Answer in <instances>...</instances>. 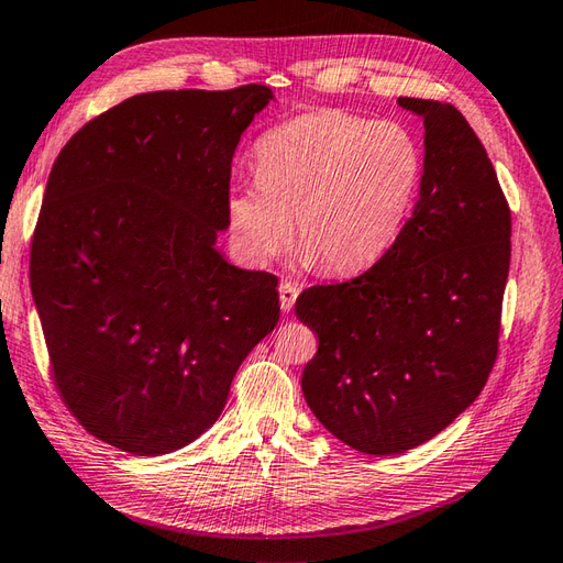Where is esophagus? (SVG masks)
Returning a JSON list of instances; mask_svg holds the SVG:
<instances>
[{
  "label": "esophagus",
  "instance_id": "esophagus-1",
  "mask_svg": "<svg viewBox=\"0 0 563 563\" xmlns=\"http://www.w3.org/2000/svg\"><path fill=\"white\" fill-rule=\"evenodd\" d=\"M278 292H280V309L283 311H292L295 299L299 295V287L295 283H290V280H285V283H280Z\"/></svg>",
  "mask_w": 563,
  "mask_h": 563
}]
</instances>
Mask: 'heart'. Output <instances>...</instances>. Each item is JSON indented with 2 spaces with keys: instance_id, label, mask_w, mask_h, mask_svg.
<instances>
[{
  "instance_id": "heart-1",
  "label": "heart",
  "mask_w": 563,
  "mask_h": 563,
  "mask_svg": "<svg viewBox=\"0 0 563 563\" xmlns=\"http://www.w3.org/2000/svg\"><path fill=\"white\" fill-rule=\"evenodd\" d=\"M256 185L230 191L238 250L256 266L292 242L329 276L374 266L408 220L424 153L408 126L343 110L292 117L258 139Z\"/></svg>"
}]
</instances>
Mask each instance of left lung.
Returning <instances> with one entry per match:
<instances>
[{
	"label": "left lung",
	"mask_w": 563,
	"mask_h": 563,
	"mask_svg": "<svg viewBox=\"0 0 563 563\" xmlns=\"http://www.w3.org/2000/svg\"><path fill=\"white\" fill-rule=\"evenodd\" d=\"M398 104L424 122L410 220L367 273L309 287L295 305L319 335L305 400L335 439L369 455L420 446L479 396L511 264V211L473 126L453 104Z\"/></svg>",
	"instance_id": "left-lung-1"
}]
</instances>
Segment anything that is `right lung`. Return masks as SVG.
Returning <instances> with one entry per match:
<instances>
[{
	"label": "right lung",
	"instance_id": "right-lung-1",
	"mask_svg": "<svg viewBox=\"0 0 563 563\" xmlns=\"http://www.w3.org/2000/svg\"><path fill=\"white\" fill-rule=\"evenodd\" d=\"M268 86L153 90L67 141L47 179L31 292L52 374L86 431L134 455L211 427L280 319L278 278L232 266V155Z\"/></svg>",
	"mask_w": 563,
	"mask_h": 563
}]
</instances>
